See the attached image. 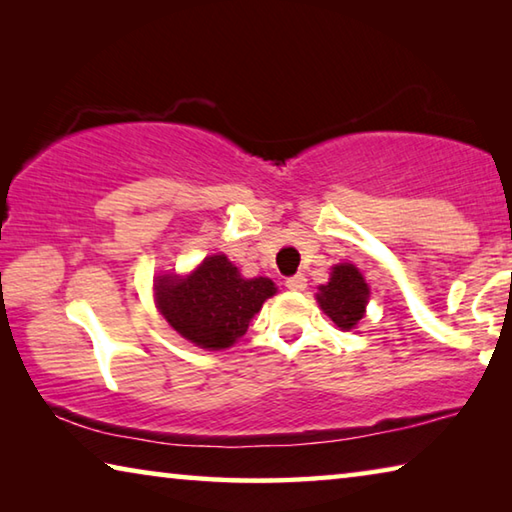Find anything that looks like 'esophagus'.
<instances>
[{"label": "esophagus", "mask_w": 512, "mask_h": 512, "mask_svg": "<svg viewBox=\"0 0 512 512\" xmlns=\"http://www.w3.org/2000/svg\"><path fill=\"white\" fill-rule=\"evenodd\" d=\"M287 289H291V291H305L307 289V277L302 275V273H298V275H291V277H287Z\"/></svg>", "instance_id": "esophagus-1"}]
</instances>
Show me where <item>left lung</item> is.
<instances>
[{"label":"left lung","mask_w":512,"mask_h":512,"mask_svg":"<svg viewBox=\"0 0 512 512\" xmlns=\"http://www.w3.org/2000/svg\"><path fill=\"white\" fill-rule=\"evenodd\" d=\"M368 284L352 264L334 266L332 280L320 287L318 302L336 327L352 329L363 318L368 302Z\"/></svg>","instance_id":"obj_1"}]
</instances>
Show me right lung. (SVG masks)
Here are the masks:
<instances>
[{
    "label": "right lung",
    "mask_w": 512,
    "mask_h": 512,
    "mask_svg": "<svg viewBox=\"0 0 512 512\" xmlns=\"http://www.w3.org/2000/svg\"><path fill=\"white\" fill-rule=\"evenodd\" d=\"M273 293L268 277L246 280L225 255L205 257L189 277L164 275L155 284V302L167 323L207 350L230 348L241 339Z\"/></svg>",
    "instance_id": "add662e5"
}]
</instances>
